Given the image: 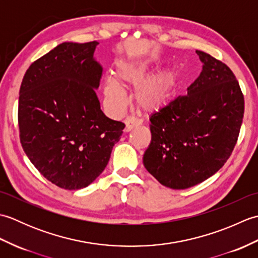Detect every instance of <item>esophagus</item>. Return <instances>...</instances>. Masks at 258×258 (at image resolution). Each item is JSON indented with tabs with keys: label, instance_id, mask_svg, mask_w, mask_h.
Instances as JSON below:
<instances>
[{
	"label": "esophagus",
	"instance_id": "34e87169",
	"mask_svg": "<svg viewBox=\"0 0 258 258\" xmlns=\"http://www.w3.org/2000/svg\"><path fill=\"white\" fill-rule=\"evenodd\" d=\"M124 123H125L124 132H131L133 128L138 127L139 125H141V120L135 117H127L124 120Z\"/></svg>",
	"mask_w": 258,
	"mask_h": 258
}]
</instances>
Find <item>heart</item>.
<instances>
[{"label":"heart","mask_w":258,"mask_h":258,"mask_svg":"<svg viewBox=\"0 0 258 258\" xmlns=\"http://www.w3.org/2000/svg\"><path fill=\"white\" fill-rule=\"evenodd\" d=\"M152 65L146 59L123 58L117 62L114 80H108L104 87L105 102L114 111L122 109L125 104V95L120 89H134L136 101L146 111L165 106L172 98L177 84V74L174 71H164L147 79Z\"/></svg>","instance_id":"obj_1"}]
</instances>
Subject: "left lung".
I'll use <instances>...</instances> for the list:
<instances>
[{"label":"left lung","mask_w":258,"mask_h":258,"mask_svg":"<svg viewBox=\"0 0 258 258\" xmlns=\"http://www.w3.org/2000/svg\"><path fill=\"white\" fill-rule=\"evenodd\" d=\"M203 69L186 95L153 113L145 168L158 182L185 189L222 168L237 142L244 95L226 64L196 51Z\"/></svg>","instance_id":"8db88e82"}]
</instances>
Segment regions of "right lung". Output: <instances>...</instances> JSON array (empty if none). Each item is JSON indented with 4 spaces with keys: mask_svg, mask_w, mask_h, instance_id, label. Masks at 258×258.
Returning a JSON list of instances; mask_svg holds the SVG:
<instances>
[{
    "mask_svg": "<svg viewBox=\"0 0 258 258\" xmlns=\"http://www.w3.org/2000/svg\"><path fill=\"white\" fill-rule=\"evenodd\" d=\"M97 44L62 43L31 64L20 87L22 147L37 171L64 189L84 188L100 176L125 127L101 109Z\"/></svg>",
    "mask_w": 258,
    "mask_h": 258,
    "instance_id": "right-lung-1",
    "label": "right lung"
}]
</instances>
